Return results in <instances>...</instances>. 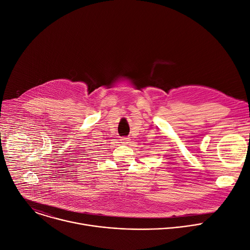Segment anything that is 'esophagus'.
I'll return each instance as SVG.
<instances>
[{"label":"esophagus","mask_w":250,"mask_h":250,"mask_svg":"<svg viewBox=\"0 0 250 250\" xmlns=\"http://www.w3.org/2000/svg\"><path fill=\"white\" fill-rule=\"evenodd\" d=\"M120 141H121L122 144H128V143L130 142V138H128V137H122V138L120 139Z\"/></svg>","instance_id":"esophagus-1"}]
</instances>
